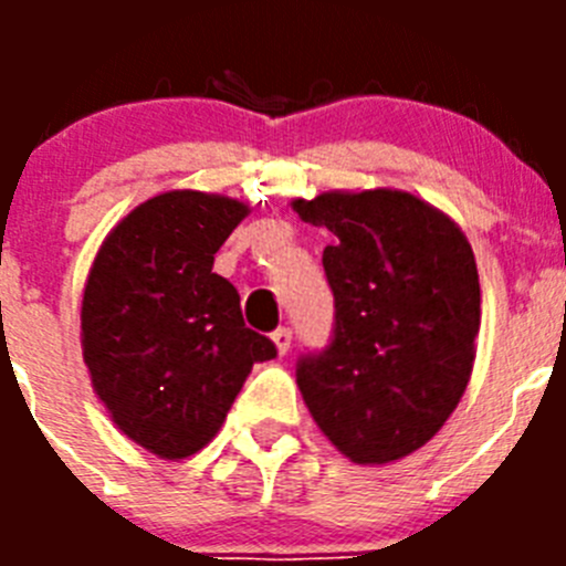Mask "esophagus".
I'll return each mask as SVG.
<instances>
[{"label": "esophagus", "instance_id": "34e87169", "mask_svg": "<svg viewBox=\"0 0 566 566\" xmlns=\"http://www.w3.org/2000/svg\"><path fill=\"white\" fill-rule=\"evenodd\" d=\"M272 339L277 345V354H289V348H292V328L280 326L277 332H272Z\"/></svg>", "mask_w": 566, "mask_h": 566}]
</instances>
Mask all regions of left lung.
<instances>
[{"instance_id":"left-lung-1","label":"left lung","mask_w":566,"mask_h":566,"mask_svg":"<svg viewBox=\"0 0 566 566\" xmlns=\"http://www.w3.org/2000/svg\"><path fill=\"white\" fill-rule=\"evenodd\" d=\"M294 209L334 234L323 249L332 337L300 354V394L352 462L408 457L451 417L473 371L482 294L468 238L397 189L326 192Z\"/></svg>"}]
</instances>
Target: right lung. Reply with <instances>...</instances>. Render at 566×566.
<instances>
[{
    "label": "right lung",
    "mask_w": 566,
    "mask_h": 566,
    "mask_svg": "<svg viewBox=\"0 0 566 566\" xmlns=\"http://www.w3.org/2000/svg\"><path fill=\"white\" fill-rule=\"evenodd\" d=\"M249 209L164 192L109 232L82 303L84 363L113 422L147 451L184 459L221 431L254 363L277 357L243 323L240 294L212 272Z\"/></svg>",
    "instance_id": "1"
}]
</instances>
